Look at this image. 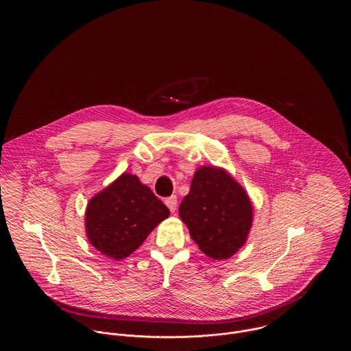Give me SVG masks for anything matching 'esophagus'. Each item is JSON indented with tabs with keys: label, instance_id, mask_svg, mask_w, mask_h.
<instances>
[{
	"label": "esophagus",
	"instance_id": "esophagus-1",
	"mask_svg": "<svg viewBox=\"0 0 351 351\" xmlns=\"http://www.w3.org/2000/svg\"><path fill=\"white\" fill-rule=\"evenodd\" d=\"M166 205H167L168 209L171 210V213H175L176 206H178V199H176V196H171V197L166 199Z\"/></svg>",
	"mask_w": 351,
	"mask_h": 351
}]
</instances>
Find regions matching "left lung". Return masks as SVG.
I'll list each match as a JSON object with an SVG mask.
<instances>
[{
  "instance_id": "obj_1",
  "label": "left lung",
  "mask_w": 351,
  "mask_h": 351,
  "mask_svg": "<svg viewBox=\"0 0 351 351\" xmlns=\"http://www.w3.org/2000/svg\"><path fill=\"white\" fill-rule=\"evenodd\" d=\"M179 216L206 256L223 261L247 241L252 205L245 188L223 168H197Z\"/></svg>"
}]
</instances>
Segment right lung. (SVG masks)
Returning <instances> with one entry per match:
<instances>
[{
	"label": "right lung",
	"instance_id": "obj_1",
	"mask_svg": "<svg viewBox=\"0 0 351 351\" xmlns=\"http://www.w3.org/2000/svg\"><path fill=\"white\" fill-rule=\"evenodd\" d=\"M167 206L139 178L123 172L86 205L85 233L102 255L121 261L133 254L166 218Z\"/></svg>",
	"mask_w": 351,
	"mask_h": 351
}]
</instances>
